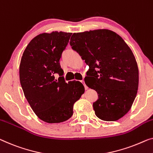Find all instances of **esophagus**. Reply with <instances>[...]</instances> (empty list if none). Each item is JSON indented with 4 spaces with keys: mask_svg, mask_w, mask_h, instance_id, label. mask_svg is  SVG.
Returning <instances> with one entry per match:
<instances>
[{
    "mask_svg": "<svg viewBox=\"0 0 153 153\" xmlns=\"http://www.w3.org/2000/svg\"><path fill=\"white\" fill-rule=\"evenodd\" d=\"M81 82L83 84V85L84 86V87H85V89H88V86L86 85V84H85V82H84V80H82Z\"/></svg>",
    "mask_w": 153,
    "mask_h": 153,
    "instance_id": "obj_1",
    "label": "esophagus"
}]
</instances>
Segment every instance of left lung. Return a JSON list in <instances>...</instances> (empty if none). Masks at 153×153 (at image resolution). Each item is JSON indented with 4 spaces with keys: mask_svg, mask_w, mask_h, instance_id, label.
Here are the masks:
<instances>
[{
    "mask_svg": "<svg viewBox=\"0 0 153 153\" xmlns=\"http://www.w3.org/2000/svg\"><path fill=\"white\" fill-rule=\"evenodd\" d=\"M89 69L84 81L97 91L93 104L100 120H120L131 109L139 85V69L134 54L122 37L108 29L74 33L70 40Z\"/></svg>",
    "mask_w": 153,
    "mask_h": 153,
    "instance_id": "1",
    "label": "left lung"
}]
</instances>
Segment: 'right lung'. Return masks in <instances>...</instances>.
Wrapping results in <instances>:
<instances>
[{
  "label": "right lung",
  "instance_id": "add662e5",
  "mask_svg": "<svg viewBox=\"0 0 153 153\" xmlns=\"http://www.w3.org/2000/svg\"><path fill=\"white\" fill-rule=\"evenodd\" d=\"M71 33L52 31L36 36L25 49L19 67L24 95L38 118L49 124L67 121L84 93L80 82L66 83L59 60ZM62 77L54 79V74Z\"/></svg>",
  "mask_w": 153,
  "mask_h": 153
}]
</instances>
